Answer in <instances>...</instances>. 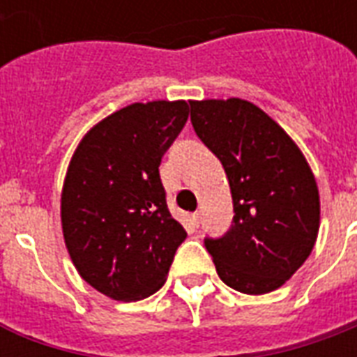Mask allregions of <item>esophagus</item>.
I'll return each mask as SVG.
<instances>
[{
  "instance_id": "esophagus-1",
  "label": "esophagus",
  "mask_w": 357,
  "mask_h": 357,
  "mask_svg": "<svg viewBox=\"0 0 357 357\" xmlns=\"http://www.w3.org/2000/svg\"><path fill=\"white\" fill-rule=\"evenodd\" d=\"M190 226L196 230L197 226H199V215L197 213H194V215H190Z\"/></svg>"
}]
</instances>
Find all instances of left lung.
Returning <instances> with one entry per match:
<instances>
[{
    "mask_svg": "<svg viewBox=\"0 0 357 357\" xmlns=\"http://www.w3.org/2000/svg\"><path fill=\"white\" fill-rule=\"evenodd\" d=\"M194 131L226 171L232 226L205 238L217 274L245 295L270 293L312 253L319 196L308 163L274 119L241 98L190 102Z\"/></svg>",
    "mask_w": 357,
    "mask_h": 357,
    "instance_id": "1",
    "label": "left lung"
}]
</instances>
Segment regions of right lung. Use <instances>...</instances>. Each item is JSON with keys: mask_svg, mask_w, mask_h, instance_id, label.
I'll list each match as a JSON object with an SVG mask.
<instances>
[{"mask_svg": "<svg viewBox=\"0 0 357 357\" xmlns=\"http://www.w3.org/2000/svg\"><path fill=\"white\" fill-rule=\"evenodd\" d=\"M188 114L184 100L131 104L95 125L70 161L64 241L83 280L114 301L161 289L186 239L169 213L160 165Z\"/></svg>", "mask_w": 357, "mask_h": 357, "instance_id": "obj_1", "label": "right lung"}]
</instances>
